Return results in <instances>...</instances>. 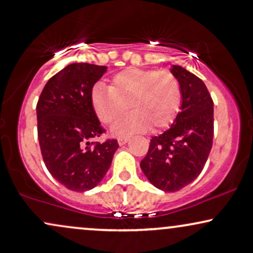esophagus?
<instances>
[{
	"label": "esophagus",
	"instance_id": "esophagus-1",
	"mask_svg": "<svg viewBox=\"0 0 253 253\" xmlns=\"http://www.w3.org/2000/svg\"><path fill=\"white\" fill-rule=\"evenodd\" d=\"M118 143H119V145H120V146H123V145L128 143V139H127V138H119Z\"/></svg>",
	"mask_w": 253,
	"mask_h": 253
}]
</instances>
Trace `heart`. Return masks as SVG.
I'll use <instances>...</instances> for the list:
<instances>
[{
    "instance_id": "obj_1",
    "label": "heart",
    "mask_w": 253,
    "mask_h": 253,
    "mask_svg": "<svg viewBox=\"0 0 253 253\" xmlns=\"http://www.w3.org/2000/svg\"><path fill=\"white\" fill-rule=\"evenodd\" d=\"M181 101V85L169 71L127 69L114 76L110 88L97 83L91 90L92 107L103 124L117 121L129 107L133 110L113 125V135L121 138L150 127H168L178 114Z\"/></svg>"
}]
</instances>
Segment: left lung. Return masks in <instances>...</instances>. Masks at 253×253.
<instances>
[{"label":"left lung","instance_id":"obj_1","mask_svg":"<svg viewBox=\"0 0 253 253\" xmlns=\"http://www.w3.org/2000/svg\"><path fill=\"white\" fill-rule=\"evenodd\" d=\"M179 82V113L163 134L152 136L140 168L147 179L163 191L181 190L190 184L207 162L214 133V109L207 86L184 68L172 65Z\"/></svg>","mask_w":253,"mask_h":253}]
</instances>
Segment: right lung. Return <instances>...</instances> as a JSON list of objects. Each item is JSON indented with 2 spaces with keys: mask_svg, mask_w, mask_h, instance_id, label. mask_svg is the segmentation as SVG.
Masks as SVG:
<instances>
[{
  "mask_svg": "<svg viewBox=\"0 0 253 253\" xmlns=\"http://www.w3.org/2000/svg\"><path fill=\"white\" fill-rule=\"evenodd\" d=\"M107 66L74 63L48 80L37 104L38 139L43 163L60 184L86 191L102 181L118 140H90L106 132L91 103V90Z\"/></svg>",
  "mask_w": 253,
  "mask_h": 253,
  "instance_id": "obj_1",
  "label": "right lung"
}]
</instances>
